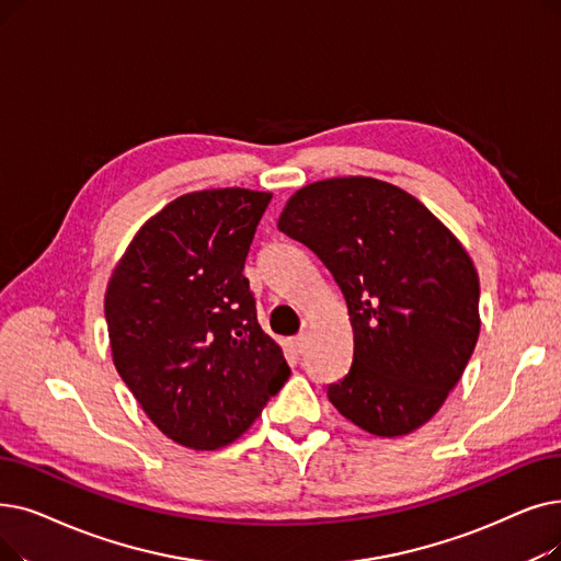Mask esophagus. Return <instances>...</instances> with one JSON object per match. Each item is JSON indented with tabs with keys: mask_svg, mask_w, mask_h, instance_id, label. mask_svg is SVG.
I'll return each mask as SVG.
<instances>
[{
	"mask_svg": "<svg viewBox=\"0 0 561 561\" xmlns=\"http://www.w3.org/2000/svg\"><path fill=\"white\" fill-rule=\"evenodd\" d=\"M305 348H307V332H300L298 336H294V351L305 353Z\"/></svg>",
	"mask_w": 561,
	"mask_h": 561,
	"instance_id": "34e87169",
	"label": "esophagus"
}]
</instances>
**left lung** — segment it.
<instances>
[{"instance_id": "1", "label": "left lung", "mask_w": 561, "mask_h": 561, "mask_svg": "<svg viewBox=\"0 0 561 561\" xmlns=\"http://www.w3.org/2000/svg\"><path fill=\"white\" fill-rule=\"evenodd\" d=\"M279 231L307 245L346 298L351 371L332 405L380 437L426 424L479 336V277L454 233L415 197L367 176L328 179L288 199Z\"/></svg>"}]
</instances>
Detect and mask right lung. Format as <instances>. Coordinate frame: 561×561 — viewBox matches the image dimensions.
<instances>
[{"label":"right lung","instance_id":"right-lung-1","mask_svg":"<svg viewBox=\"0 0 561 561\" xmlns=\"http://www.w3.org/2000/svg\"><path fill=\"white\" fill-rule=\"evenodd\" d=\"M271 199L242 187L183 194L139 229L110 279L114 367L183 447L233 443L290 374L242 275Z\"/></svg>","mask_w":561,"mask_h":561}]
</instances>
